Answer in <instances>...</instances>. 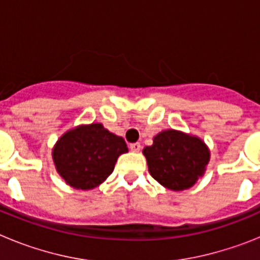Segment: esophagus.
I'll return each instance as SVG.
<instances>
[{
  "instance_id": "1",
  "label": "esophagus",
  "mask_w": 260,
  "mask_h": 260,
  "mask_svg": "<svg viewBox=\"0 0 260 260\" xmlns=\"http://www.w3.org/2000/svg\"><path fill=\"white\" fill-rule=\"evenodd\" d=\"M141 143H132L130 144V150L133 151V152H139L141 151Z\"/></svg>"
}]
</instances>
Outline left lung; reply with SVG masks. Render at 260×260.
Listing matches in <instances>:
<instances>
[{
    "instance_id": "8db88e82",
    "label": "left lung",
    "mask_w": 260,
    "mask_h": 260,
    "mask_svg": "<svg viewBox=\"0 0 260 260\" xmlns=\"http://www.w3.org/2000/svg\"><path fill=\"white\" fill-rule=\"evenodd\" d=\"M148 172L160 185L173 191L187 190L204 176L210 162V148L199 137L168 128L144 147Z\"/></svg>"
}]
</instances>
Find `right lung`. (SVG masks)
<instances>
[{"label": "right lung", "mask_w": 260, "mask_h": 260, "mask_svg": "<svg viewBox=\"0 0 260 260\" xmlns=\"http://www.w3.org/2000/svg\"><path fill=\"white\" fill-rule=\"evenodd\" d=\"M127 151L122 137L93 122L63 133L53 147L52 157L57 173L69 186L92 190L112 174L118 156Z\"/></svg>", "instance_id": "obj_1"}]
</instances>
